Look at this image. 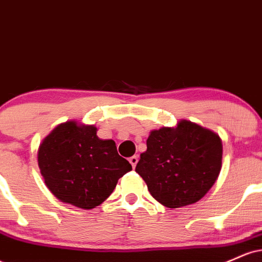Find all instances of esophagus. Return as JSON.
Returning a JSON list of instances; mask_svg holds the SVG:
<instances>
[{
    "instance_id": "34e87169",
    "label": "esophagus",
    "mask_w": 262,
    "mask_h": 262,
    "mask_svg": "<svg viewBox=\"0 0 262 262\" xmlns=\"http://www.w3.org/2000/svg\"><path fill=\"white\" fill-rule=\"evenodd\" d=\"M129 162H130V165L133 166V169H134V167L137 166V164H138V155L130 156V158H129Z\"/></svg>"
}]
</instances>
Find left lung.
Segmentation results:
<instances>
[{
  "mask_svg": "<svg viewBox=\"0 0 262 262\" xmlns=\"http://www.w3.org/2000/svg\"><path fill=\"white\" fill-rule=\"evenodd\" d=\"M222 159L223 144L215 132L181 119L172 128L150 132L135 171L159 203L180 208L196 203L212 188Z\"/></svg>",
  "mask_w": 262,
  "mask_h": 262,
  "instance_id": "obj_1",
  "label": "left lung"
}]
</instances>
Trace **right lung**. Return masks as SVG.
<instances>
[{
    "mask_svg": "<svg viewBox=\"0 0 262 262\" xmlns=\"http://www.w3.org/2000/svg\"><path fill=\"white\" fill-rule=\"evenodd\" d=\"M38 166L54 196L82 209L104 202L132 170L112 139H100L95 125L77 121L61 123L41 140Z\"/></svg>",
    "mask_w": 262,
    "mask_h": 262,
    "instance_id": "1",
    "label": "right lung"
}]
</instances>
